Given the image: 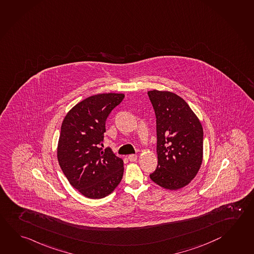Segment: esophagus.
Returning a JSON list of instances; mask_svg holds the SVG:
<instances>
[{"mask_svg": "<svg viewBox=\"0 0 254 254\" xmlns=\"http://www.w3.org/2000/svg\"><path fill=\"white\" fill-rule=\"evenodd\" d=\"M137 157H137V155L132 154V155H129V157H128V159H129L130 162H134L137 160Z\"/></svg>", "mask_w": 254, "mask_h": 254, "instance_id": "obj_1", "label": "esophagus"}]
</instances>
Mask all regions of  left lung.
I'll use <instances>...</instances> for the list:
<instances>
[{
  "instance_id": "left-lung-1",
  "label": "left lung",
  "mask_w": 254,
  "mask_h": 254,
  "mask_svg": "<svg viewBox=\"0 0 254 254\" xmlns=\"http://www.w3.org/2000/svg\"><path fill=\"white\" fill-rule=\"evenodd\" d=\"M157 118V169L150 179L165 189L189 185L202 163L203 129L189 105L175 93L148 91Z\"/></svg>"
}]
</instances>
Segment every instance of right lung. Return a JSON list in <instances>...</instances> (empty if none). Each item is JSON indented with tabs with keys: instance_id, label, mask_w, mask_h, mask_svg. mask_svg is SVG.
<instances>
[{
	"instance_id": "add662e5",
	"label": "right lung",
	"mask_w": 254,
	"mask_h": 254,
	"mask_svg": "<svg viewBox=\"0 0 254 254\" xmlns=\"http://www.w3.org/2000/svg\"><path fill=\"white\" fill-rule=\"evenodd\" d=\"M124 97L116 93L88 97L69 110L62 124L59 165L69 184L87 198L106 197L123 178V159L102 147L106 119Z\"/></svg>"
}]
</instances>
